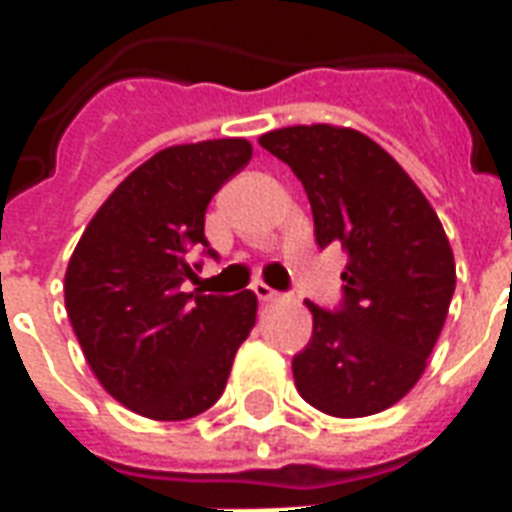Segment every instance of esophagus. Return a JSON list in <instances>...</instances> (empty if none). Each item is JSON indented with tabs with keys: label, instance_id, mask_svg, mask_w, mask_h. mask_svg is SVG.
<instances>
[{
	"label": "esophagus",
	"instance_id": "1",
	"mask_svg": "<svg viewBox=\"0 0 512 512\" xmlns=\"http://www.w3.org/2000/svg\"><path fill=\"white\" fill-rule=\"evenodd\" d=\"M255 296L260 301H266V304H268V301H279V299H282V293H277V290H274V288H268V285H263V282H257V285H255Z\"/></svg>",
	"mask_w": 512,
	"mask_h": 512
}]
</instances>
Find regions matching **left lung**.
Instances as JSON below:
<instances>
[{"mask_svg":"<svg viewBox=\"0 0 512 512\" xmlns=\"http://www.w3.org/2000/svg\"><path fill=\"white\" fill-rule=\"evenodd\" d=\"M307 191L318 246L348 252L340 310L312 312L293 356L299 395L329 417L395 406L428 367L455 293V257L425 194L384 147L345 126H288L260 136Z\"/></svg>","mask_w":512,"mask_h":512,"instance_id":"left-lung-1","label":"left lung"}]
</instances>
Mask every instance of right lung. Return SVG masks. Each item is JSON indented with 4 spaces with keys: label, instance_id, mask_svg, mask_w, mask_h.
<instances>
[{
    "label": "right lung",
    "instance_id": "right-lung-1",
    "mask_svg": "<svg viewBox=\"0 0 512 512\" xmlns=\"http://www.w3.org/2000/svg\"><path fill=\"white\" fill-rule=\"evenodd\" d=\"M252 145L238 136L158 150L95 211L65 271V310L87 365L117 403L158 422L222 397L257 318L252 290L183 293L205 211ZM213 255V249H208Z\"/></svg>",
    "mask_w": 512,
    "mask_h": 512
}]
</instances>
